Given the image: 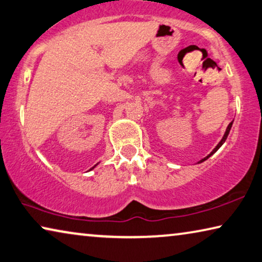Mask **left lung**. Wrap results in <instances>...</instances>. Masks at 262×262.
Returning <instances> with one entry per match:
<instances>
[{"mask_svg":"<svg viewBox=\"0 0 262 262\" xmlns=\"http://www.w3.org/2000/svg\"><path fill=\"white\" fill-rule=\"evenodd\" d=\"M232 124H233V121H232V122H230V124H228V126H227V128H226V132H225V134H224V136H223V139H222L221 141H219V143L217 144V146H215V148L213 149V150H212V151H211V152L209 154V155H207L206 157H204V159H202L201 161H198V163H202V162H204V161H206L207 159H209V157H210V156H212V155H213V154H214L215 151H217V150H218V149H219V148H221V147L223 146V144H224V142H225V141H226V139H227V136H228V134H230V130H231V127H232Z\"/></svg>","mask_w":262,"mask_h":262,"instance_id":"left-lung-1","label":"left lung"}]
</instances>
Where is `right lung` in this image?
I'll list each match as a JSON object with an SVG mask.
<instances>
[{"label": "right lung", "instance_id": "add662e5", "mask_svg": "<svg viewBox=\"0 0 262 262\" xmlns=\"http://www.w3.org/2000/svg\"><path fill=\"white\" fill-rule=\"evenodd\" d=\"M98 164H99V163H97V164H95V165H94V167H93V168H92V169H94V168H95V167H97V165H98ZM92 169H90V170H92Z\"/></svg>", "mask_w": 262, "mask_h": 262}]
</instances>
